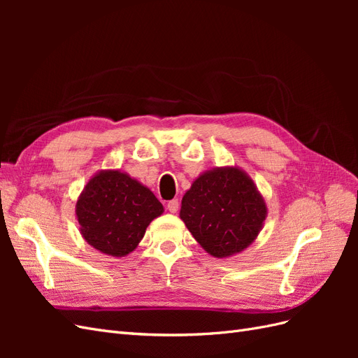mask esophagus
Listing matches in <instances>:
<instances>
[{
  "mask_svg": "<svg viewBox=\"0 0 358 358\" xmlns=\"http://www.w3.org/2000/svg\"><path fill=\"white\" fill-rule=\"evenodd\" d=\"M167 209L170 213H176L179 209V200L178 199H173L167 203Z\"/></svg>",
  "mask_w": 358,
  "mask_h": 358,
  "instance_id": "obj_1",
  "label": "esophagus"
}]
</instances>
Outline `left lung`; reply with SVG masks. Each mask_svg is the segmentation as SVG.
<instances>
[{
  "mask_svg": "<svg viewBox=\"0 0 358 358\" xmlns=\"http://www.w3.org/2000/svg\"><path fill=\"white\" fill-rule=\"evenodd\" d=\"M179 216L206 252L227 258L254 243L267 206L245 170L227 166L204 171L191 183Z\"/></svg>",
  "mask_w": 358,
  "mask_h": 358,
  "instance_id": "1",
  "label": "left lung"
}]
</instances>
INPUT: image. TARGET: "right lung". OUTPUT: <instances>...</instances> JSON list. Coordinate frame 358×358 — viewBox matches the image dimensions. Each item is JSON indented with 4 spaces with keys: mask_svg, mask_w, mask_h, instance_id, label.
Segmentation results:
<instances>
[{
    "mask_svg": "<svg viewBox=\"0 0 358 358\" xmlns=\"http://www.w3.org/2000/svg\"><path fill=\"white\" fill-rule=\"evenodd\" d=\"M164 212L143 183L121 170H100L76 203L80 234L96 251L110 257L131 254L148 225Z\"/></svg>",
    "mask_w": 358,
    "mask_h": 358,
    "instance_id": "obj_1",
    "label": "right lung"
}]
</instances>
